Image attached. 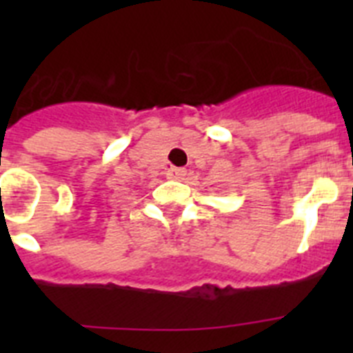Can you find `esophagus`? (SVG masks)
<instances>
[{
  "instance_id": "obj_1",
  "label": "esophagus",
  "mask_w": 353,
  "mask_h": 353,
  "mask_svg": "<svg viewBox=\"0 0 353 353\" xmlns=\"http://www.w3.org/2000/svg\"><path fill=\"white\" fill-rule=\"evenodd\" d=\"M185 174V170L183 168H170L168 170V179L171 180H180Z\"/></svg>"
}]
</instances>
